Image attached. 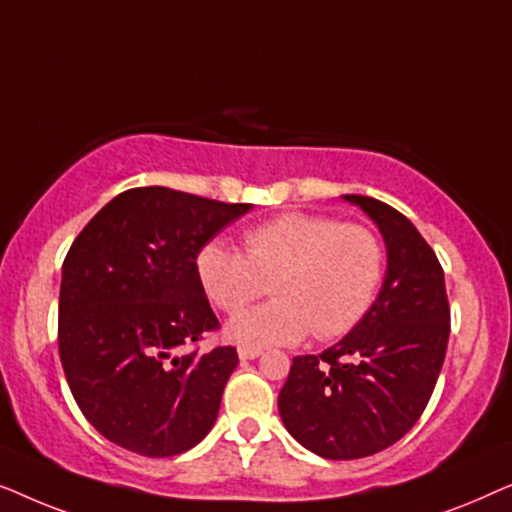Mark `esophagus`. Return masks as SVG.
Masks as SVG:
<instances>
[{"mask_svg": "<svg viewBox=\"0 0 512 512\" xmlns=\"http://www.w3.org/2000/svg\"><path fill=\"white\" fill-rule=\"evenodd\" d=\"M237 354H240V359L242 361H251V359H258V356L263 354V349L261 347H240L237 349Z\"/></svg>", "mask_w": 512, "mask_h": 512, "instance_id": "esophagus-1", "label": "esophagus"}]
</instances>
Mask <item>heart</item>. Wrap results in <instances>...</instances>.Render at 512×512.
<instances>
[{"instance_id":"obj_1","label":"heart","mask_w":512,"mask_h":512,"mask_svg":"<svg viewBox=\"0 0 512 512\" xmlns=\"http://www.w3.org/2000/svg\"><path fill=\"white\" fill-rule=\"evenodd\" d=\"M242 249L209 242L195 272L207 298L228 314L265 289L275 300L240 314L226 335L244 347L293 345L307 333L333 340L352 331L373 305L384 277V247L375 230L331 216L286 212L242 235Z\"/></svg>"}]
</instances>
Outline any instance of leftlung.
<instances>
[{"mask_svg":"<svg viewBox=\"0 0 512 512\" xmlns=\"http://www.w3.org/2000/svg\"><path fill=\"white\" fill-rule=\"evenodd\" d=\"M361 207L387 244L375 303L340 342L293 359L277 405L286 431L324 459H361L408 433L429 403L450 338L436 254L401 212L368 195Z\"/></svg>","mask_w":512,"mask_h":512,"instance_id":"left-lung-1","label":"left lung"}]
</instances>
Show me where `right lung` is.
Masks as SVG:
<instances>
[{
  "instance_id": "add662e5",
  "label": "right lung",
  "mask_w": 512,
  "mask_h": 512,
  "mask_svg": "<svg viewBox=\"0 0 512 512\" xmlns=\"http://www.w3.org/2000/svg\"><path fill=\"white\" fill-rule=\"evenodd\" d=\"M249 209L165 186L130 188L69 247L60 361L76 405L111 443L174 457L212 431L240 359L235 347L186 352L219 328L195 258Z\"/></svg>"
}]
</instances>
